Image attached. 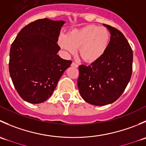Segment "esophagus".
I'll use <instances>...</instances> for the list:
<instances>
[{"instance_id": "obj_1", "label": "esophagus", "mask_w": 146, "mask_h": 146, "mask_svg": "<svg viewBox=\"0 0 146 146\" xmlns=\"http://www.w3.org/2000/svg\"><path fill=\"white\" fill-rule=\"evenodd\" d=\"M71 66H73V67L78 68V64H76V62L73 61V62H72V64H71Z\"/></svg>"}]
</instances>
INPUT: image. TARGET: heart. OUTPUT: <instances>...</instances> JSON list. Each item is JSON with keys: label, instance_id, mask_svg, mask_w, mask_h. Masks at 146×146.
I'll return each mask as SVG.
<instances>
[{"label": "heart", "instance_id": "1", "mask_svg": "<svg viewBox=\"0 0 146 146\" xmlns=\"http://www.w3.org/2000/svg\"><path fill=\"white\" fill-rule=\"evenodd\" d=\"M110 39V34L107 28L90 25L72 29L67 35H61L58 42L67 54H74L79 48L82 59L92 62L104 54Z\"/></svg>", "mask_w": 146, "mask_h": 146}]
</instances>
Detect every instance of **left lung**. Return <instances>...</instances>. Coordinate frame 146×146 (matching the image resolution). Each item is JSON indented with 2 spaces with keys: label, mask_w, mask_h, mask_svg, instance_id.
I'll use <instances>...</instances> for the list:
<instances>
[{
  "label": "left lung",
  "mask_w": 146,
  "mask_h": 146,
  "mask_svg": "<svg viewBox=\"0 0 146 146\" xmlns=\"http://www.w3.org/2000/svg\"><path fill=\"white\" fill-rule=\"evenodd\" d=\"M111 34L102 56L90 66H79L78 86L85 102L96 106L111 104L126 89L132 74L133 51L124 35L104 24Z\"/></svg>",
  "instance_id": "1"
}]
</instances>
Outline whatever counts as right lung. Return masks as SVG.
<instances>
[{"label": "right lung", "mask_w": 146, "mask_h": 146, "mask_svg": "<svg viewBox=\"0 0 146 146\" xmlns=\"http://www.w3.org/2000/svg\"><path fill=\"white\" fill-rule=\"evenodd\" d=\"M64 21L48 18L32 22L20 30L10 51L9 72L22 99L32 104L51 97L72 61L57 55V44Z\"/></svg>", "instance_id": "obj_1"}]
</instances>
